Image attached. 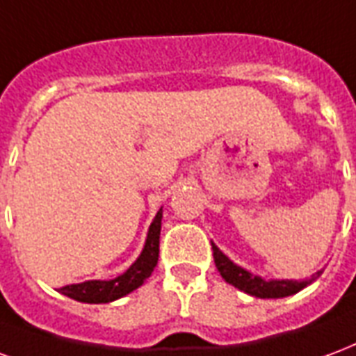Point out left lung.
Masks as SVG:
<instances>
[{"mask_svg": "<svg viewBox=\"0 0 356 356\" xmlns=\"http://www.w3.org/2000/svg\"><path fill=\"white\" fill-rule=\"evenodd\" d=\"M212 254H214V264H216L222 279L225 282H229L232 286L243 290L246 294L256 296V298H286V296L300 292L302 288L311 284L318 275L323 273V271H316L307 281H288V279H282V281H279V279L266 281V279H261L258 275H252L250 271L243 269L237 264H233L214 243H212Z\"/></svg>", "mask_w": 356, "mask_h": 356, "instance_id": "8db88e82", "label": "left lung"}]
</instances>
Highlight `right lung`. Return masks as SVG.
Here are the masks:
<instances>
[{
  "label": "right lung",
  "instance_id": "1",
  "mask_svg": "<svg viewBox=\"0 0 356 356\" xmlns=\"http://www.w3.org/2000/svg\"><path fill=\"white\" fill-rule=\"evenodd\" d=\"M161 218H163V209H159V212L153 218L152 225L147 229L146 245H144V250L138 256V260L134 261L123 275H119L111 281H85L79 284H68V286L58 288V292L83 303H108L131 294L132 290L142 286L147 277L153 273L157 260H159Z\"/></svg>",
  "mask_w": 356,
  "mask_h": 356
}]
</instances>
